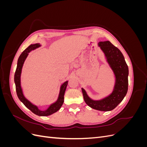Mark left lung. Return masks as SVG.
Listing matches in <instances>:
<instances>
[{"instance_id":"8db88e82","label":"left lung","mask_w":147,"mask_h":147,"mask_svg":"<svg viewBox=\"0 0 147 147\" xmlns=\"http://www.w3.org/2000/svg\"><path fill=\"white\" fill-rule=\"evenodd\" d=\"M99 46L104 53L110 67L116 78L112 94L99 100L91 99L83 88H82L83 98L86 104L92 109L100 111L113 110L121 102L127 94L128 90V66L119 49L109 41L100 42Z\"/></svg>"}]
</instances>
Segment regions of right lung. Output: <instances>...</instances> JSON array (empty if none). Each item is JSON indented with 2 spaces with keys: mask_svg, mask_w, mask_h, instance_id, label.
<instances>
[{
  "mask_svg": "<svg viewBox=\"0 0 147 147\" xmlns=\"http://www.w3.org/2000/svg\"><path fill=\"white\" fill-rule=\"evenodd\" d=\"M39 47H40V45L38 43H35V44H34V45H30L26 48L23 53H21V55L19 57L18 60L17 67L15 73L14 81L15 83V86H16V91L17 96L18 97L19 99L23 102V104L34 114L38 115V116L46 117V116H49V115L56 112L57 111H58L60 109L61 106L63 105L64 103V93L66 90L68 82L67 81L62 84L60 88V92H59L58 99H57L56 102L53 103L49 107L48 109L46 110H43V111L40 110L37 106L33 105L28 99H26L25 98L21 87L20 77H21L22 67H23L24 61L26 60V57H27V56H28L29 53L32 50H34L35 49L38 48Z\"/></svg>",
  "mask_w": 147,
  "mask_h": 147,
  "instance_id": "1",
  "label": "right lung"
}]
</instances>
